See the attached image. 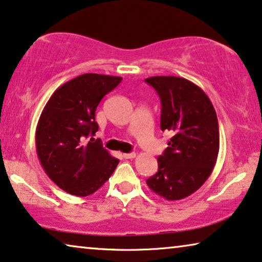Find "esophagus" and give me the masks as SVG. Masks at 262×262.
<instances>
[{
	"instance_id": "esophagus-1",
	"label": "esophagus",
	"mask_w": 262,
	"mask_h": 262,
	"mask_svg": "<svg viewBox=\"0 0 262 262\" xmlns=\"http://www.w3.org/2000/svg\"><path fill=\"white\" fill-rule=\"evenodd\" d=\"M123 157L125 159H130V158H135L136 154L135 152H130V154H123Z\"/></svg>"
}]
</instances>
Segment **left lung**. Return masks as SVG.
<instances>
[{
  "label": "left lung",
  "mask_w": 262,
  "mask_h": 262,
  "mask_svg": "<svg viewBox=\"0 0 262 262\" xmlns=\"http://www.w3.org/2000/svg\"><path fill=\"white\" fill-rule=\"evenodd\" d=\"M161 98V128L169 131L158 171L146 180L155 194L177 201L194 194L208 180L220 147L219 122L214 106L194 82L178 77L145 79Z\"/></svg>",
  "instance_id": "1"
}]
</instances>
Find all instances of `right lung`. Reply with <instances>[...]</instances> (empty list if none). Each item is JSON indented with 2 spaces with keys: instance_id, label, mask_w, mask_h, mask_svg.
Returning <instances> with one entry per match:
<instances>
[{
  "instance_id": "obj_1",
  "label": "right lung",
  "mask_w": 262,
  "mask_h": 262,
  "mask_svg": "<svg viewBox=\"0 0 262 262\" xmlns=\"http://www.w3.org/2000/svg\"><path fill=\"white\" fill-rule=\"evenodd\" d=\"M123 78L86 73L60 86L49 98L36 126V152L48 177L71 195L96 192L119 159L100 140L86 138L98 131L96 110Z\"/></svg>"
}]
</instances>
